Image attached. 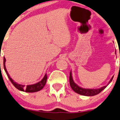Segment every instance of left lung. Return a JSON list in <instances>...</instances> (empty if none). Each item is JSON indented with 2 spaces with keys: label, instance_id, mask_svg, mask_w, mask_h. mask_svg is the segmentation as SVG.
I'll return each mask as SVG.
<instances>
[{
  "label": "left lung",
  "instance_id": "obj_1",
  "mask_svg": "<svg viewBox=\"0 0 120 120\" xmlns=\"http://www.w3.org/2000/svg\"><path fill=\"white\" fill-rule=\"evenodd\" d=\"M114 76L111 78L108 84L106 86L102 87L98 89H86V88H83L82 87H80L77 84H76L74 82V81L73 80L72 76V73L71 71H70V77H69V80H70V84L71 86V88L72 89V90L75 92L79 94L80 95H84V96H94V95L98 94L99 93H100L102 90H103L110 83V82H111L113 79Z\"/></svg>",
  "mask_w": 120,
  "mask_h": 120
}]
</instances>
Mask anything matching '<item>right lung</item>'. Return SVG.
I'll use <instances>...</instances> for the list:
<instances>
[{"label":"right lung","instance_id":"add662e5","mask_svg":"<svg viewBox=\"0 0 120 120\" xmlns=\"http://www.w3.org/2000/svg\"><path fill=\"white\" fill-rule=\"evenodd\" d=\"M5 61L6 59L5 57H4V61H3V64H4V68L5 70V71L7 75V76L9 78L11 82L12 83V84L15 86V88H16L17 89L20 90L22 92H25L27 93H33V92H38V91L41 90V89L43 88L44 86H45V84L47 82V73H45V75H44V77L43 78V79L40 81V82L37 83L31 84V85H27V86H25V85H22V84H20L17 83L16 82H15L9 76V73H8L7 70L6 69L5 67Z\"/></svg>","mask_w":120,"mask_h":120}]
</instances>
